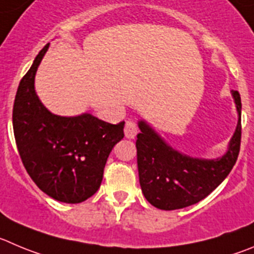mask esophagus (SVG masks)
Returning <instances> with one entry per match:
<instances>
[{"mask_svg": "<svg viewBox=\"0 0 254 254\" xmlns=\"http://www.w3.org/2000/svg\"><path fill=\"white\" fill-rule=\"evenodd\" d=\"M138 125L135 124L134 122H130V120H127V124H125V127H124V132H125V136H127V139H134L135 136H136V134H138Z\"/></svg>", "mask_w": 254, "mask_h": 254, "instance_id": "esophagus-1", "label": "esophagus"}]
</instances>
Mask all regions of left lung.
Here are the masks:
<instances>
[{
	"instance_id": "obj_1",
	"label": "left lung",
	"mask_w": 254,
	"mask_h": 254,
	"mask_svg": "<svg viewBox=\"0 0 254 254\" xmlns=\"http://www.w3.org/2000/svg\"><path fill=\"white\" fill-rule=\"evenodd\" d=\"M238 124L228 150L218 159H198L168 145L144 120L136 140L139 182L151 205L163 210L189 207L209 195L234 167L241 149V95L232 90Z\"/></svg>"
}]
</instances>
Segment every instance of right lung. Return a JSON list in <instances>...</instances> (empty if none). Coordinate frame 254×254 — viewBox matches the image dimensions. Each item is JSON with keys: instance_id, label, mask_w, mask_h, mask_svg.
<instances>
[{"instance_id": "add662e5", "label": "right lung", "mask_w": 254, "mask_h": 254, "mask_svg": "<svg viewBox=\"0 0 254 254\" xmlns=\"http://www.w3.org/2000/svg\"><path fill=\"white\" fill-rule=\"evenodd\" d=\"M47 44L18 85L12 111L16 145L23 167L44 193L64 203H81L103 182L114 145L124 138V122L110 124L92 116L50 113L35 91V75Z\"/></svg>"}]
</instances>
